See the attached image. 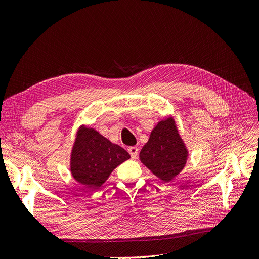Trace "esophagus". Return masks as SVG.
<instances>
[{
	"instance_id": "esophagus-1",
	"label": "esophagus",
	"mask_w": 259,
	"mask_h": 259,
	"mask_svg": "<svg viewBox=\"0 0 259 259\" xmlns=\"http://www.w3.org/2000/svg\"><path fill=\"white\" fill-rule=\"evenodd\" d=\"M127 151L131 154L132 159H136L137 158V155H138V148L137 147H130L127 149Z\"/></svg>"
}]
</instances>
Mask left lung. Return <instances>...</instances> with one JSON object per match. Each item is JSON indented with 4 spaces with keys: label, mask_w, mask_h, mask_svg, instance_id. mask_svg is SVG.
<instances>
[{
    "label": "left lung",
    "mask_w": 259,
    "mask_h": 259,
    "mask_svg": "<svg viewBox=\"0 0 259 259\" xmlns=\"http://www.w3.org/2000/svg\"><path fill=\"white\" fill-rule=\"evenodd\" d=\"M187 149L174 120L161 121L139 153L140 161L164 182H170L186 165Z\"/></svg>",
    "instance_id": "obj_1"
}]
</instances>
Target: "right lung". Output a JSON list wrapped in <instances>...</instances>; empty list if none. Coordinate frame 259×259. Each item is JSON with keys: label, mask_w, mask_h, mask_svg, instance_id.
Listing matches in <instances>:
<instances>
[{"label": "right lung", "mask_w": 259, "mask_h": 259, "mask_svg": "<svg viewBox=\"0 0 259 259\" xmlns=\"http://www.w3.org/2000/svg\"><path fill=\"white\" fill-rule=\"evenodd\" d=\"M130 158L126 150L95 130L81 128L72 149L71 173L80 184L98 188L117 165Z\"/></svg>", "instance_id": "right-lung-1"}]
</instances>
